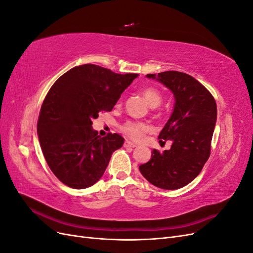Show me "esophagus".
<instances>
[{"mask_svg": "<svg viewBox=\"0 0 253 253\" xmlns=\"http://www.w3.org/2000/svg\"><path fill=\"white\" fill-rule=\"evenodd\" d=\"M124 147H125V148H135V147H137V145H136L135 143L131 142V141L126 140V141H125V144H124Z\"/></svg>", "mask_w": 253, "mask_h": 253, "instance_id": "esophagus-1", "label": "esophagus"}]
</instances>
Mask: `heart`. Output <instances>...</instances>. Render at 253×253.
Here are the masks:
<instances>
[{"mask_svg":"<svg viewBox=\"0 0 253 253\" xmlns=\"http://www.w3.org/2000/svg\"><path fill=\"white\" fill-rule=\"evenodd\" d=\"M141 95L144 98V100L150 106H157L162 102V94L155 87H145L141 90ZM121 132L126 137L132 140H139L142 138V136L150 131V126L145 122L138 121H126L125 125H122Z\"/></svg>","mask_w":253,"mask_h":253,"instance_id":"heart-1","label":"heart"}]
</instances>
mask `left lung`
I'll list each match as a JSON object with an SVG mask.
<instances>
[{
  "instance_id": "obj_1",
  "label": "left lung",
  "mask_w": 253,
  "mask_h": 253,
  "mask_svg": "<svg viewBox=\"0 0 253 253\" xmlns=\"http://www.w3.org/2000/svg\"><path fill=\"white\" fill-rule=\"evenodd\" d=\"M170 88L175 105L170 119L160 132L159 141L171 140L170 150H154L151 159L139 167L143 177L166 190L185 187L201 173L210 157L215 126V99L202 83L185 73L168 71L148 74Z\"/></svg>"
}]
</instances>
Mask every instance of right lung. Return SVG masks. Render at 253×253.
Instances as JSON below:
<instances>
[{"label": "right lung", "instance_id": "right-lung-1", "mask_svg": "<svg viewBox=\"0 0 253 253\" xmlns=\"http://www.w3.org/2000/svg\"><path fill=\"white\" fill-rule=\"evenodd\" d=\"M137 76L84 64L52 84L41 106L37 132L45 160L64 185L84 189L101 178L113 152L125 139L116 133L98 136L93 120L99 113L113 110Z\"/></svg>", "mask_w": 253, "mask_h": 253}]
</instances>
